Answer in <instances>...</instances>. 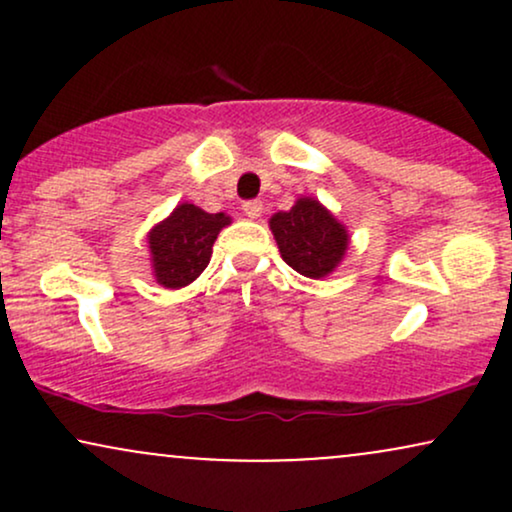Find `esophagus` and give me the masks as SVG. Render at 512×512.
<instances>
[{
	"label": "esophagus",
	"instance_id": "1",
	"mask_svg": "<svg viewBox=\"0 0 512 512\" xmlns=\"http://www.w3.org/2000/svg\"><path fill=\"white\" fill-rule=\"evenodd\" d=\"M262 211H264V204L260 199H250V202L243 204V214L248 216V219H260Z\"/></svg>",
	"mask_w": 512,
	"mask_h": 512
}]
</instances>
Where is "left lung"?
Masks as SVG:
<instances>
[{
	"label": "left lung",
	"instance_id": "left-lung-1",
	"mask_svg": "<svg viewBox=\"0 0 512 512\" xmlns=\"http://www.w3.org/2000/svg\"><path fill=\"white\" fill-rule=\"evenodd\" d=\"M281 257L308 279H322L332 274L344 260L349 248V233L313 197L296 199L289 211H279L269 219Z\"/></svg>",
	"mask_w": 512,
	"mask_h": 512
}]
</instances>
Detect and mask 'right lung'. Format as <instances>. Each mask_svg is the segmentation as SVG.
I'll return each mask as SVG.
<instances>
[{
  "label": "right lung",
  "instance_id": "right-lung-1",
  "mask_svg": "<svg viewBox=\"0 0 512 512\" xmlns=\"http://www.w3.org/2000/svg\"><path fill=\"white\" fill-rule=\"evenodd\" d=\"M228 223L231 216L223 211L209 214L195 204H178L173 214L156 223L146 236L156 284L166 289H182L192 284L207 269L214 240Z\"/></svg>",
  "mask_w": 512,
  "mask_h": 512
}]
</instances>
